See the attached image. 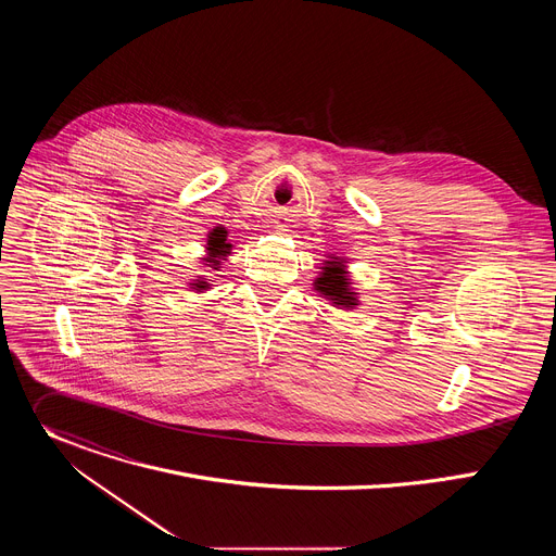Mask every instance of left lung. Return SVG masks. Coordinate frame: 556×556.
<instances>
[{
	"mask_svg": "<svg viewBox=\"0 0 556 556\" xmlns=\"http://www.w3.org/2000/svg\"><path fill=\"white\" fill-rule=\"evenodd\" d=\"M314 288L321 294H326V299H330L337 307L350 309V307L358 305V299H356L358 292H354L350 288V279H348L343 262H326L321 277L314 281Z\"/></svg>",
	"mask_w": 556,
	"mask_h": 556,
	"instance_id": "8db88e82",
	"label": "left lung"
}]
</instances>
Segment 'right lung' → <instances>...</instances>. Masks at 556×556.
I'll list each match as a JSON object with an SVG mask.
<instances>
[{
  "instance_id": "add662e5",
  "label": "right lung",
  "mask_w": 556,
  "mask_h": 556,
  "mask_svg": "<svg viewBox=\"0 0 556 556\" xmlns=\"http://www.w3.org/2000/svg\"><path fill=\"white\" fill-rule=\"evenodd\" d=\"M230 249H232V244H230V240H228V230L224 228V226H215L208 235H206V260L204 262H208L206 266H211L213 270H217L219 268V264H222V260H226L228 255H230ZM208 281H204V279H195L193 283H191V288L195 290V292H204V290H208Z\"/></svg>"
}]
</instances>
